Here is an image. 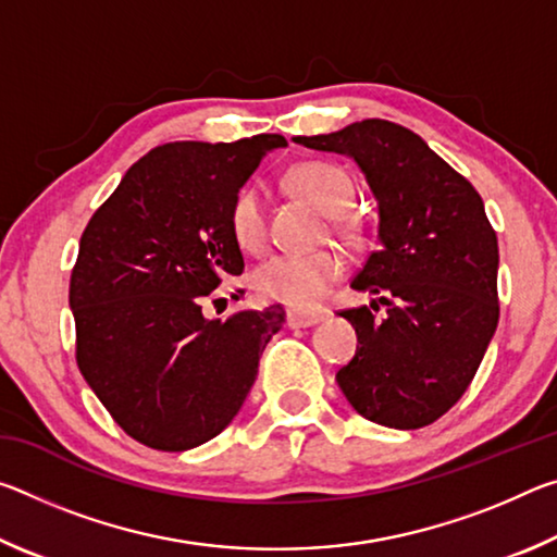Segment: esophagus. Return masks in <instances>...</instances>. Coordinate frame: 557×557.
I'll list each match as a JSON object with an SVG mask.
<instances>
[{
	"label": "esophagus",
	"instance_id": "esophagus-1",
	"mask_svg": "<svg viewBox=\"0 0 557 557\" xmlns=\"http://www.w3.org/2000/svg\"><path fill=\"white\" fill-rule=\"evenodd\" d=\"M326 314L324 312H301V309H289L287 312V324L289 326H314L319 322H324Z\"/></svg>",
	"mask_w": 557,
	"mask_h": 557
}]
</instances>
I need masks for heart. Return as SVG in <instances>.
Masks as SVG:
<instances>
[{
    "mask_svg": "<svg viewBox=\"0 0 557 557\" xmlns=\"http://www.w3.org/2000/svg\"><path fill=\"white\" fill-rule=\"evenodd\" d=\"M289 184L338 225H346V211L356 201L354 176L332 162H301L289 172ZM231 231L245 250H260L268 240L265 199L260 186H245L231 206ZM344 275V258L336 250L287 252L258 265L252 287L258 295L295 309L314 307L326 289Z\"/></svg>",
    "mask_w": 557,
    "mask_h": 557,
    "instance_id": "obj_1",
    "label": "heart"
}]
</instances>
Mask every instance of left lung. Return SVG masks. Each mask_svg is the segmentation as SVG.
<instances>
[{
  "label": "left lung",
  "instance_id": "left-lung-1",
  "mask_svg": "<svg viewBox=\"0 0 557 557\" xmlns=\"http://www.w3.org/2000/svg\"><path fill=\"white\" fill-rule=\"evenodd\" d=\"M351 157L379 201V243L351 287L388 307L344 309L356 356L336 373L351 408L395 430H418L455 405L498 324V240L484 201L425 139L388 120L295 137Z\"/></svg>",
  "mask_w": 557,
  "mask_h": 557
}]
</instances>
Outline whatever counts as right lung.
<instances>
[{
  "label": "right lung",
  "mask_w": 557,
  "mask_h": 557,
  "mask_svg": "<svg viewBox=\"0 0 557 557\" xmlns=\"http://www.w3.org/2000/svg\"><path fill=\"white\" fill-rule=\"evenodd\" d=\"M282 135L169 143L127 169L81 235L69 305L83 379L143 445L184 451L231 425L285 309L203 317L245 262L231 206Z\"/></svg>",
  "instance_id": "add662e5"
}]
</instances>
